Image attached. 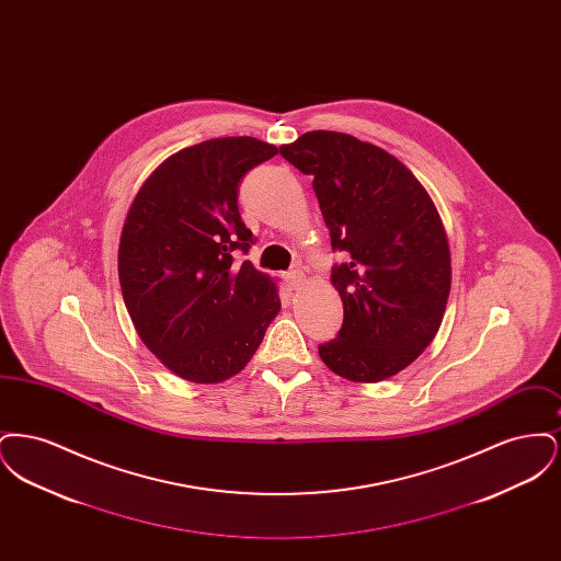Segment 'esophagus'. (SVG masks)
<instances>
[{
	"label": "esophagus",
	"mask_w": 561,
	"mask_h": 561,
	"mask_svg": "<svg viewBox=\"0 0 561 561\" xmlns=\"http://www.w3.org/2000/svg\"><path fill=\"white\" fill-rule=\"evenodd\" d=\"M286 279L290 284V288H298L302 282H305V273L300 268H293L286 273Z\"/></svg>",
	"instance_id": "obj_1"
}]
</instances>
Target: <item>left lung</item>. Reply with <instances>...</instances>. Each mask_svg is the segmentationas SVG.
I'll use <instances>...</instances> for the list:
<instances>
[{"mask_svg": "<svg viewBox=\"0 0 561 561\" xmlns=\"http://www.w3.org/2000/svg\"><path fill=\"white\" fill-rule=\"evenodd\" d=\"M284 160L313 176L330 229L343 300L336 339L320 345L332 373L380 382L408 368L435 339L450 294V248L435 204L416 176L380 147L313 130Z\"/></svg>", "mask_w": 561, "mask_h": 561, "instance_id": "8db88e82", "label": "left lung"}]
</instances>
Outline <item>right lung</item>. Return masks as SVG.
<instances>
[{
	"mask_svg": "<svg viewBox=\"0 0 561 561\" xmlns=\"http://www.w3.org/2000/svg\"><path fill=\"white\" fill-rule=\"evenodd\" d=\"M277 147L213 138L161 163L136 193L119 240V284L142 343L191 382H220L252 359L279 313L277 286L236 265L254 243L238 193Z\"/></svg>",
	"mask_w": 561,
	"mask_h": 561,
	"instance_id": "obj_1",
	"label": "right lung"
}]
</instances>
